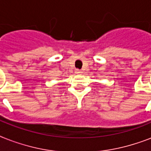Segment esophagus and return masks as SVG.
I'll return each instance as SVG.
<instances>
[{
    "label": "esophagus",
    "instance_id": "34e87169",
    "mask_svg": "<svg viewBox=\"0 0 151 151\" xmlns=\"http://www.w3.org/2000/svg\"><path fill=\"white\" fill-rule=\"evenodd\" d=\"M75 72H76V74H81V73H82V71H81V70H79V69H76Z\"/></svg>",
    "mask_w": 151,
    "mask_h": 151
}]
</instances>
